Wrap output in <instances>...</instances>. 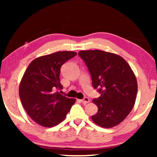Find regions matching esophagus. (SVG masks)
<instances>
[{
	"label": "esophagus",
	"instance_id": "34e87169",
	"mask_svg": "<svg viewBox=\"0 0 157 157\" xmlns=\"http://www.w3.org/2000/svg\"><path fill=\"white\" fill-rule=\"evenodd\" d=\"M81 101L82 102L83 104H88V103H89L90 100H89V98H87V97H85L84 98H83V99H81Z\"/></svg>",
	"mask_w": 157,
	"mask_h": 157
}]
</instances>
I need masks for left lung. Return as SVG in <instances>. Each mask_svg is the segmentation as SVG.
I'll use <instances>...</instances> for the list:
<instances>
[{
	"instance_id": "left-lung-1",
	"label": "left lung",
	"mask_w": 157,
	"mask_h": 157,
	"mask_svg": "<svg viewBox=\"0 0 157 157\" xmlns=\"http://www.w3.org/2000/svg\"><path fill=\"white\" fill-rule=\"evenodd\" d=\"M78 55L86 64L94 89L101 96L93 100L98 112L91 119L104 128H112L126 119L136 98L134 73L123 58L101 50L81 51Z\"/></svg>"
}]
</instances>
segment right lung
<instances>
[{
  "label": "right lung",
  "instance_id": "obj_1",
  "mask_svg": "<svg viewBox=\"0 0 157 157\" xmlns=\"http://www.w3.org/2000/svg\"><path fill=\"white\" fill-rule=\"evenodd\" d=\"M74 51H58L36 58L31 62L19 86V96L23 108L34 121L52 127L63 121L75 98L61 95L60 71L63 64L76 56Z\"/></svg>",
  "mask_w": 157,
  "mask_h": 157
}]
</instances>
